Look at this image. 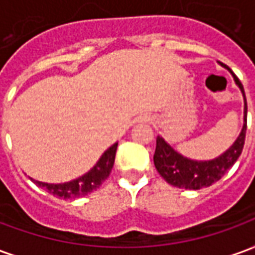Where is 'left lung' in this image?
I'll list each match as a JSON object with an SVG mask.
<instances>
[{
  "instance_id": "1",
  "label": "left lung",
  "mask_w": 255,
  "mask_h": 255,
  "mask_svg": "<svg viewBox=\"0 0 255 255\" xmlns=\"http://www.w3.org/2000/svg\"><path fill=\"white\" fill-rule=\"evenodd\" d=\"M225 67L235 79L236 84L243 93L245 90L242 86L241 80L236 78V75L225 64L220 63ZM246 128H247V104L245 97V124L242 128L241 135L238 136L235 143L231 146L230 149L221 154L217 158L212 161H192L184 158L183 155L177 154L175 150L172 149L169 144L166 143L164 139L158 136L157 144H155L154 153V165L161 176L165 179L166 182L179 188H187V190H199L202 187H209L214 182L220 180L225 172L234 165L236 160L242 154V150L245 146L246 139Z\"/></svg>"
}]
</instances>
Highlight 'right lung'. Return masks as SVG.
I'll return each instance as SVG.
<instances>
[{
  "label": "right lung",
  "mask_w": 255,
  "mask_h": 255,
  "mask_svg": "<svg viewBox=\"0 0 255 255\" xmlns=\"http://www.w3.org/2000/svg\"><path fill=\"white\" fill-rule=\"evenodd\" d=\"M116 150L117 143H115L102 154L100 161L95 164L91 171L87 172L86 175L79 177L76 180L63 183V184H49V183H41L36 182V180H32V182L38 184L39 187L45 188L49 194L61 198V199H73V198L84 197V195L97 190L106 177L111 175L112 168L115 164Z\"/></svg>",
  "instance_id": "right-lung-1"
}]
</instances>
